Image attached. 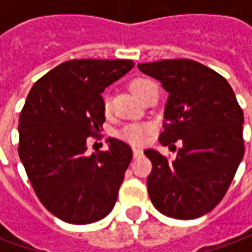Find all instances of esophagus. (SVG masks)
<instances>
[{
    "label": "esophagus",
    "instance_id": "esophagus-1",
    "mask_svg": "<svg viewBox=\"0 0 252 252\" xmlns=\"http://www.w3.org/2000/svg\"><path fill=\"white\" fill-rule=\"evenodd\" d=\"M132 151H133V158H139L140 155H143V150L139 147H133L132 148Z\"/></svg>",
    "mask_w": 252,
    "mask_h": 252
}]
</instances>
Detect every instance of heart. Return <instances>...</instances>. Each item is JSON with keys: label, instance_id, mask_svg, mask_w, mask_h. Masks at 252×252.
<instances>
[{"label": "heart", "instance_id": "obj_1", "mask_svg": "<svg viewBox=\"0 0 252 252\" xmlns=\"http://www.w3.org/2000/svg\"><path fill=\"white\" fill-rule=\"evenodd\" d=\"M148 82H150L148 79L136 78V79H133V81L129 83V89H131L132 93L135 94L137 98H139V95L142 93L143 88H144ZM102 110H104L105 113H108V110H109V98H108V95H104V98H102ZM119 136H120L121 139L126 140V142L133 143V144H140V143H144L147 140L148 126H140V124H131V126H124V128L119 132Z\"/></svg>", "mask_w": 252, "mask_h": 252}]
</instances>
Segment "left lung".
Instances as JSON below:
<instances>
[{"label":"left lung","mask_w":252,"mask_h":252,"mask_svg":"<svg viewBox=\"0 0 252 252\" xmlns=\"http://www.w3.org/2000/svg\"><path fill=\"white\" fill-rule=\"evenodd\" d=\"M137 67L169 93L159 140L174 150L182 143L174 160L144 151L153 162L150 198L169 217L204 216L221 201L243 159V110L227 79L201 63L171 59Z\"/></svg>","instance_id":"obj_1"}]
</instances>
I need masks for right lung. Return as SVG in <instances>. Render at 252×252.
Segmentation results:
<instances>
[{"label":"right lung","instance_id":"obj_1","mask_svg":"<svg viewBox=\"0 0 252 252\" xmlns=\"http://www.w3.org/2000/svg\"><path fill=\"white\" fill-rule=\"evenodd\" d=\"M132 61H68L32 86L19 119V155L41 204L70 224L108 216L132 159L126 143L109 137L108 151L88 155L89 136L105 121V88Z\"/></svg>","mask_w":252,"mask_h":252}]
</instances>
